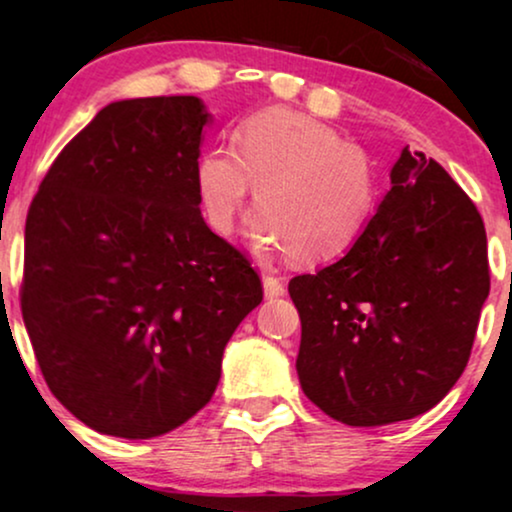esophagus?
<instances>
[{
  "mask_svg": "<svg viewBox=\"0 0 512 512\" xmlns=\"http://www.w3.org/2000/svg\"><path fill=\"white\" fill-rule=\"evenodd\" d=\"M262 289H264V298H279L284 296V279L276 274H264L262 276Z\"/></svg>",
  "mask_w": 512,
  "mask_h": 512,
  "instance_id": "34e87169",
  "label": "esophagus"
}]
</instances>
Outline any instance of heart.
Listing matches in <instances>:
<instances>
[{"label":"heart","mask_w":512,"mask_h":512,"mask_svg":"<svg viewBox=\"0 0 512 512\" xmlns=\"http://www.w3.org/2000/svg\"><path fill=\"white\" fill-rule=\"evenodd\" d=\"M197 202L219 236H231L255 192L250 245L262 257L291 252L315 264L358 243L380 202V173L337 129L289 108L252 115L233 134V151L207 149L195 168Z\"/></svg>","instance_id":"1"}]
</instances>
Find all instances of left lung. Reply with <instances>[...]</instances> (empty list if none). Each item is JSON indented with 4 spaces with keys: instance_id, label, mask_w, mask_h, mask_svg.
I'll return each mask as SVG.
<instances>
[{
    "instance_id": "obj_1",
    "label": "left lung",
    "mask_w": 512,
    "mask_h": 512,
    "mask_svg": "<svg viewBox=\"0 0 512 512\" xmlns=\"http://www.w3.org/2000/svg\"><path fill=\"white\" fill-rule=\"evenodd\" d=\"M390 180L354 248L289 284L305 397L349 426L436 407L467 366L489 296L486 231L472 199L409 146Z\"/></svg>"
}]
</instances>
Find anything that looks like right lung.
<instances>
[{"label":"right lung","instance_id":"1","mask_svg":"<svg viewBox=\"0 0 512 512\" xmlns=\"http://www.w3.org/2000/svg\"><path fill=\"white\" fill-rule=\"evenodd\" d=\"M197 96L115 101L62 149L26 219L21 310L45 383L105 436L146 440L214 395L260 276L197 202Z\"/></svg>","mask_w":512,"mask_h":512}]
</instances>
